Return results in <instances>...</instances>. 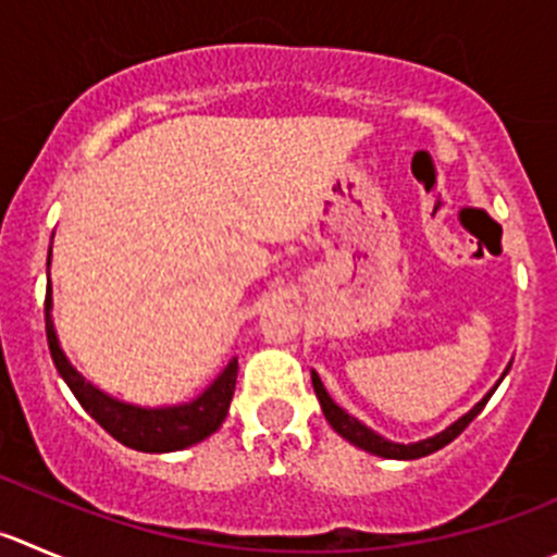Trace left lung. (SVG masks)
<instances>
[{
	"mask_svg": "<svg viewBox=\"0 0 557 557\" xmlns=\"http://www.w3.org/2000/svg\"><path fill=\"white\" fill-rule=\"evenodd\" d=\"M508 369L511 367H506V372L500 374V380L506 377ZM500 380H497V383L486 391L484 399L475 401V405L470 407L462 418H457V421H454L451 426L443 429V432L432 434V437H426V441H418V443H394V441H388V437H383V434L374 432V429H369L367 423H361L355 416H349L347 410H342V407H338L336 401L331 399V394L325 391L320 374L311 369V385H314V394H317V399H320L322 412H325V418H327V423L333 426V432L342 434L344 441L352 443V446L363 448V451L374 454V457H383V459H421V457H429V454H434V451H441V448L448 446L454 437H459V434H462V429L468 426V423L473 421L481 410H484V405L490 401V396L495 394V388L500 385Z\"/></svg>",
	"mask_w": 557,
	"mask_h": 557,
	"instance_id": "obj_1",
	"label": "left lung"
}]
</instances>
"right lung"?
I'll return each mask as SVG.
<instances>
[{
	"mask_svg": "<svg viewBox=\"0 0 557 557\" xmlns=\"http://www.w3.org/2000/svg\"><path fill=\"white\" fill-rule=\"evenodd\" d=\"M51 264V251H49ZM54 300H51V278L49 289H46V338H49L51 358L65 380L67 388L73 391L84 410L106 429V432L120 441L123 446L136 448L145 454H169V451H183V448L202 443L205 437L215 432L224 423L226 412H230L232 394H235L237 383V358H232L224 367V372L196 396V399L183 401V405H163V407H141L131 405V401L109 396L84 380V374L67 361L65 349L60 347V338L54 331Z\"/></svg>",
	"mask_w": 557,
	"mask_h": 557,
	"instance_id": "right-lung-1",
	"label": "right lung"
}]
</instances>
